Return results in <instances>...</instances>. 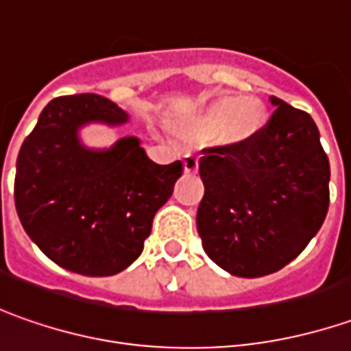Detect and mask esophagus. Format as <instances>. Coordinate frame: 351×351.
<instances>
[{
    "label": "esophagus",
    "instance_id": "esophagus-1",
    "mask_svg": "<svg viewBox=\"0 0 351 351\" xmlns=\"http://www.w3.org/2000/svg\"><path fill=\"white\" fill-rule=\"evenodd\" d=\"M198 157L196 155H184V173L186 175H194L198 173Z\"/></svg>",
    "mask_w": 351,
    "mask_h": 351
}]
</instances>
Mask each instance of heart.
Wrapping results in <instances>:
<instances>
[{"label":"heart","instance_id":"1","mask_svg":"<svg viewBox=\"0 0 351 351\" xmlns=\"http://www.w3.org/2000/svg\"><path fill=\"white\" fill-rule=\"evenodd\" d=\"M266 108L256 99L221 97L194 118H190L182 134L190 139L212 138L219 132L223 145H247L266 126Z\"/></svg>","mask_w":351,"mask_h":351}]
</instances>
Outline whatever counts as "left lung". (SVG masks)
<instances>
[{
    "label": "left lung",
    "mask_w": 351,
    "mask_h": 351,
    "mask_svg": "<svg viewBox=\"0 0 351 351\" xmlns=\"http://www.w3.org/2000/svg\"><path fill=\"white\" fill-rule=\"evenodd\" d=\"M272 118L247 145L204 149L196 225L206 254L225 272L282 270L319 233L328 212L330 165L313 118L278 97Z\"/></svg>",
    "instance_id": "8db88e82"
}]
</instances>
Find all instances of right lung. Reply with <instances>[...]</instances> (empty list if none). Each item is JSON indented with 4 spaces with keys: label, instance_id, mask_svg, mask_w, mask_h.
<instances>
[{
    "label": "right lung",
    "instance_id": "add662e5",
    "mask_svg": "<svg viewBox=\"0 0 351 351\" xmlns=\"http://www.w3.org/2000/svg\"><path fill=\"white\" fill-rule=\"evenodd\" d=\"M130 116L95 93L46 104L21 145L15 208L32 243L81 276H114L143 250L157 210L171 198L182 163L157 165L134 136L89 149L79 128L126 124Z\"/></svg>",
    "mask_w": 351,
    "mask_h": 351
}]
</instances>
